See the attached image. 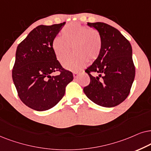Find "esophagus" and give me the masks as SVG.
<instances>
[{"label": "esophagus", "mask_w": 151, "mask_h": 151, "mask_svg": "<svg viewBox=\"0 0 151 151\" xmlns=\"http://www.w3.org/2000/svg\"><path fill=\"white\" fill-rule=\"evenodd\" d=\"M79 76V72H73V77L74 78H77Z\"/></svg>", "instance_id": "obj_1"}]
</instances>
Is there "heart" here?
Returning a JSON list of instances; mask_svg holds the SVG:
<instances>
[{
    "instance_id": "b5f03b06",
    "label": "heart",
    "mask_w": 151,
    "mask_h": 151,
    "mask_svg": "<svg viewBox=\"0 0 151 151\" xmlns=\"http://www.w3.org/2000/svg\"><path fill=\"white\" fill-rule=\"evenodd\" d=\"M52 47L60 63L69 57L71 48L74 55L63 64L65 69L77 71L88 61L97 59L101 51L102 41L99 32L77 23L65 25L61 30V37L52 40Z\"/></svg>"
}]
</instances>
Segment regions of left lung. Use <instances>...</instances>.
<instances>
[{
	"label": "left lung",
	"instance_id": "left-lung-1",
	"mask_svg": "<svg viewBox=\"0 0 151 151\" xmlns=\"http://www.w3.org/2000/svg\"><path fill=\"white\" fill-rule=\"evenodd\" d=\"M88 25L99 32L102 47L97 59L86 70L90 82L83 92L97 105L114 107L127 98L135 76L131 45L111 25L101 22L88 23ZM90 72L98 76L93 77Z\"/></svg>",
	"mask_w": 151,
	"mask_h": 151
}]
</instances>
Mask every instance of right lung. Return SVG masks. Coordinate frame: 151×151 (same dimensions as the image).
<instances>
[{"mask_svg": "<svg viewBox=\"0 0 151 151\" xmlns=\"http://www.w3.org/2000/svg\"><path fill=\"white\" fill-rule=\"evenodd\" d=\"M65 22L39 25L18 45L12 79L18 95L24 104L37 111L53 108L65 94L73 74L62 68L52 47ZM56 71L60 74H51Z\"/></svg>", "mask_w": 151, "mask_h": 151, "instance_id": "1", "label": "right lung"}]
</instances>
